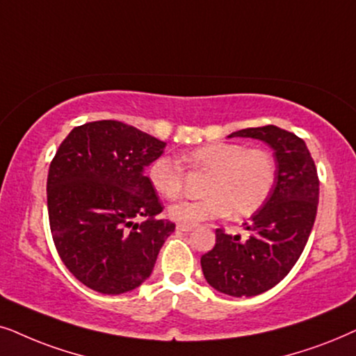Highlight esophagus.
Returning <instances> with one entry per match:
<instances>
[{
	"instance_id": "obj_1",
	"label": "esophagus",
	"mask_w": 356,
	"mask_h": 356,
	"mask_svg": "<svg viewBox=\"0 0 356 356\" xmlns=\"http://www.w3.org/2000/svg\"><path fill=\"white\" fill-rule=\"evenodd\" d=\"M193 225H184V222H177V226H175V229L177 231H184V233H188V231L193 229Z\"/></svg>"
}]
</instances>
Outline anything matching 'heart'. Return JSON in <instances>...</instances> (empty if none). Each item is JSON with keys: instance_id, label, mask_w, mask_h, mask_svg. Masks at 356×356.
I'll list each match as a JSON object with an SVG mask.
<instances>
[{"instance_id": "b5f03b06", "label": "heart", "mask_w": 356, "mask_h": 356, "mask_svg": "<svg viewBox=\"0 0 356 356\" xmlns=\"http://www.w3.org/2000/svg\"><path fill=\"white\" fill-rule=\"evenodd\" d=\"M193 169L208 170L203 198L181 200L168 208L170 220L184 225H198L226 216H249L257 211L272 192L277 164L267 149L248 148L239 143L203 145L187 153ZM148 181L154 192L172 200L181 193L184 172L170 156H159L148 168Z\"/></svg>"}]
</instances>
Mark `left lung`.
I'll return each mask as SVG.
<instances>
[{
    "label": "left lung",
    "instance_id": "obj_1",
    "mask_svg": "<svg viewBox=\"0 0 356 356\" xmlns=\"http://www.w3.org/2000/svg\"><path fill=\"white\" fill-rule=\"evenodd\" d=\"M254 138L273 149L277 177L262 207L244 222L245 236L216 229V244L200 259L208 285L225 295L255 296L286 277L314 226L319 179L305 141L275 125L244 129L229 138Z\"/></svg>",
    "mask_w": 356,
    "mask_h": 356
}]
</instances>
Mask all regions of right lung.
<instances>
[{
	"label": "right lung",
	"mask_w": 356,
	"mask_h": 356,
	"mask_svg": "<svg viewBox=\"0 0 356 356\" xmlns=\"http://www.w3.org/2000/svg\"><path fill=\"white\" fill-rule=\"evenodd\" d=\"M164 148L135 127L99 120L71 130L56 151L47 179L51 236L66 268L91 290L138 288L174 233L145 175Z\"/></svg>",
	"instance_id": "right-lung-1"
}]
</instances>
